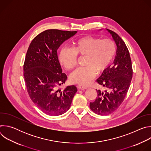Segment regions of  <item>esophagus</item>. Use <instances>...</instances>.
<instances>
[{"label": "esophagus", "instance_id": "1", "mask_svg": "<svg viewBox=\"0 0 151 151\" xmlns=\"http://www.w3.org/2000/svg\"><path fill=\"white\" fill-rule=\"evenodd\" d=\"M78 88L79 89H82V90H85V89H87V87H86V86H84V85H78L77 86Z\"/></svg>", "mask_w": 151, "mask_h": 151}]
</instances>
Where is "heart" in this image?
<instances>
[{
    "label": "heart",
    "mask_w": 151,
    "mask_h": 151,
    "mask_svg": "<svg viewBox=\"0 0 151 151\" xmlns=\"http://www.w3.org/2000/svg\"><path fill=\"white\" fill-rule=\"evenodd\" d=\"M115 42L111 39H103L87 36L76 40L73 50L62 48L59 54L60 62L68 70L73 69L77 64L78 55L85 56V66L73 72L71 82L88 85L96 77L97 71L105 70L112 62L116 52Z\"/></svg>",
    "instance_id": "b5f03b06"
}]
</instances>
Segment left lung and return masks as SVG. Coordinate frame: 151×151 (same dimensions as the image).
Segmentation results:
<instances>
[{
    "label": "left lung",
    "instance_id": "1",
    "mask_svg": "<svg viewBox=\"0 0 151 151\" xmlns=\"http://www.w3.org/2000/svg\"><path fill=\"white\" fill-rule=\"evenodd\" d=\"M107 30L115 41L117 50L114 65L104 70L97 80L107 90L101 92L96 90L97 97L90 104L91 110L100 115L111 114L118 108L126 96L133 76L132 60L125 42L115 32Z\"/></svg>",
    "mask_w": 151,
    "mask_h": 151
}]
</instances>
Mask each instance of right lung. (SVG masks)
<instances>
[{
  "mask_svg": "<svg viewBox=\"0 0 151 151\" xmlns=\"http://www.w3.org/2000/svg\"><path fill=\"white\" fill-rule=\"evenodd\" d=\"M76 31L47 30L37 35L27 50L24 65V78L29 96L43 112L57 116L68 111L77 91L75 85L63 91L57 87L65 83L57 50Z\"/></svg>",
  "mask_w": 151,
  "mask_h": 151,
  "instance_id": "right-lung-1",
  "label": "right lung"
}]
</instances>
